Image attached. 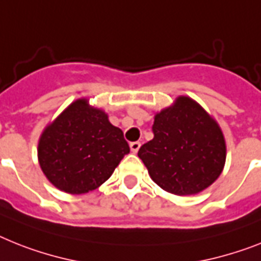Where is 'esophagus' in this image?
Returning <instances> with one entry per match:
<instances>
[{"label":"esophagus","instance_id":"esophagus-1","mask_svg":"<svg viewBox=\"0 0 261 261\" xmlns=\"http://www.w3.org/2000/svg\"><path fill=\"white\" fill-rule=\"evenodd\" d=\"M130 150H132L133 153H137L140 149V146H141V144L139 143V141H133V143H130Z\"/></svg>","mask_w":261,"mask_h":261}]
</instances>
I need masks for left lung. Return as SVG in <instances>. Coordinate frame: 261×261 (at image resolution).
<instances>
[{"label":"left lung","instance_id":"obj_1","mask_svg":"<svg viewBox=\"0 0 261 261\" xmlns=\"http://www.w3.org/2000/svg\"><path fill=\"white\" fill-rule=\"evenodd\" d=\"M154 137L139 149L150 178L173 195H195L216 181L227 156L220 126L189 97L156 113Z\"/></svg>","mask_w":261,"mask_h":261}]
</instances>
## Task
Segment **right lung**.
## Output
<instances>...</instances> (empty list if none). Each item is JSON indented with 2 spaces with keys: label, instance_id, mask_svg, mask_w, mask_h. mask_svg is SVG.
<instances>
[{
  "label": "right lung",
  "instance_id": "1",
  "mask_svg": "<svg viewBox=\"0 0 261 261\" xmlns=\"http://www.w3.org/2000/svg\"><path fill=\"white\" fill-rule=\"evenodd\" d=\"M129 145L120 128L104 111L87 98L69 105L49 124L38 141V163L60 191L81 195L98 188L111 177Z\"/></svg>",
  "mask_w": 261,
  "mask_h": 261
}]
</instances>
